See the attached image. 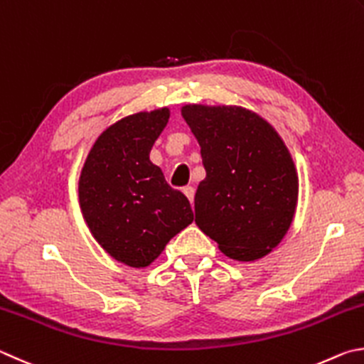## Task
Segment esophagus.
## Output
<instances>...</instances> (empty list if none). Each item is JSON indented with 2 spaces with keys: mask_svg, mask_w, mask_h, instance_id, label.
Here are the masks:
<instances>
[{
  "mask_svg": "<svg viewBox=\"0 0 364 364\" xmlns=\"http://www.w3.org/2000/svg\"><path fill=\"white\" fill-rule=\"evenodd\" d=\"M182 192H183V195H186L187 196V198H188V201H190V205H192L193 206V200H195V188L193 187H183V190H182Z\"/></svg>",
  "mask_w": 364,
  "mask_h": 364,
  "instance_id": "34e87169",
  "label": "esophagus"
}]
</instances>
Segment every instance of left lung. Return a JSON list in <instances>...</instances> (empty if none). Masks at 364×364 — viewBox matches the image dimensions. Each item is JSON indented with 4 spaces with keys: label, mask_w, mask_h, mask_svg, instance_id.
Returning <instances> with one entry per match:
<instances>
[{
    "label": "left lung",
    "mask_w": 364,
    "mask_h": 364,
    "mask_svg": "<svg viewBox=\"0 0 364 364\" xmlns=\"http://www.w3.org/2000/svg\"><path fill=\"white\" fill-rule=\"evenodd\" d=\"M182 117L201 146L205 181L195 222L235 260L269 254L294 219L299 178L283 139L257 113L235 105H186Z\"/></svg>",
    "instance_id": "8db88e82"
}]
</instances>
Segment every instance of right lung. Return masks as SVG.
I'll list each match as a JSON object with an SVG mask.
<instances>
[{
	"instance_id": "obj_1",
	"label": "right lung",
	"mask_w": 364,
	"mask_h": 364,
	"mask_svg": "<svg viewBox=\"0 0 364 364\" xmlns=\"http://www.w3.org/2000/svg\"><path fill=\"white\" fill-rule=\"evenodd\" d=\"M169 108L140 112L100 134L80 176L82 218L97 243L129 267H146L193 222L187 196L171 188L150 150Z\"/></svg>"
}]
</instances>
